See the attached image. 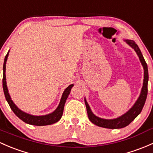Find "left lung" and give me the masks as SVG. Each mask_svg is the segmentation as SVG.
<instances>
[{
    "label": "left lung",
    "instance_id": "8db88e82",
    "mask_svg": "<svg viewBox=\"0 0 153 153\" xmlns=\"http://www.w3.org/2000/svg\"><path fill=\"white\" fill-rule=\"evenodd\" d=\"M125 42L135 50L137 55L139 56L143 67H144V83H143V87L142 89H141L140 96H139V99L137 100L136 103L134 104V105L126 114H125L119 117V118L114 119V120H104V119H101L96 117L95 115L93 114L87 102L85 100V104H86V111H87V114L89 120L94 125H97L99 127H102V128H110V129H118V128H123L128 126L141 113V110H142L143 107L144 105V103H145L146 99H147V91H148V89H147V83H148L149 78L147 64L146 63L140 49H139V46L136 45V43L133 40H125Z\"/></svg>",
    "mask_w": 153,
    "mask_h": 153
}]
</instances>
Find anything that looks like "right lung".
Returning <instances> with one entry per match:
<instances>
[{"instance_id":"1","label":"right lung","mask_w":153,"mask_h":153,"mask_svg":"<svg viewBox=\"0 0 153 153\" xmlns=\"http://www.w3.org/2000/svg\"><path fill=\"white\" fill-rule=\"evenodd\" d=\"M8 56H9V52L7 53L6 56H5L4 67H3V70H4V74H3V89H4V95L5 97H6V101H7L8 103H9V105L10 106L12 111L15 114V115L17 116V117H19L20 120H22L24 123L30 124V125H32L43 126V125H48L57 123V122L62 118L64 111V104H65L67 98L68 97L69 94H70V90H71V88L72 87L73 85H70L67 89L64 90L63 94H62V99H61L60 103H59L57 108L56 109L55 111H53V113L45 116H33L25 113V112L20 110L17 106L14 105L13 101L11 100L9 92H8V89L7 86H6V74H5V72H6V61H7Z\"/></svg>"}]
</instances>
